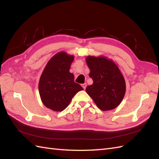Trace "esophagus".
<instances>
[{"instance_id": "34e87169", "label": "esophagus", "mask_w": 159, "mask_h": 159, "mask_svg": "<svg viewBox=\"0 0 159 159\" xmlns=\"http://www.w3.org/2000/svg\"><path fill=\"white\" fill-rule=\"evenodd\" d=\"M82 85V87H83V88L84 89H85V88H86V87H87V84H82V85Z\"/></svg>"}]
</instances>
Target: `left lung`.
Listing matches in <instances>:
<instances>
[{"label":"left lung","mask_w":159,"mask_h":159,"mask_svg":"<svg viewBox=\"0 0 159 159\" xmlns=\"http://www.w3.org/2000/svg\"><path fill=\"white\" fill-rule=\"evenodd\" d=\"M90 70L89 74L93 83L85 90L102 111L116 108L121 103L126 91V84L118 66L105 56H90L85 58Z\"/></svg>","instance_id":"left-lung-1"}]
</instances>
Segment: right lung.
Segmentation results:
<instances>
[{
    "mask_svg": "<svg viewBox=\"0 0 159 159\" xmlns=\"http://www.w3.org/2000/svg\"><path fill=\"white\" fill-rule=\"evenodd\" d=\"M74 56L65 52L57 53L48 62L40 76L38 90L42 102L47 108L62 111L71 102L81 86L74 82L70 72Z\"/></svg>",
    "mask_w": 159,
    "mask_h": 159,
    "instance_id": "right-lung-1",
    "label": "right lung"
}]
</instances>
